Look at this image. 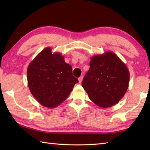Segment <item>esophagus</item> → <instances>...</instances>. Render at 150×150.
<instances>
[{"instance_id":"esophagus-1","label":"esophagus","mask_w":150,"mask_h":150,"mask_svg":"<svg viewBox=\"0 0 150 150\" xmlns=\"http://www.w3.org/2000/svg\"><path fill=\"white\" fill-rule=\"evenodd\" d=\"M82 79H83V77H82V76H81V77H80L79 78V83H80V84L82 82Z\"/></svg>"}]
</instances>
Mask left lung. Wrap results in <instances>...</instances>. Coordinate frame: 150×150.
I'll list each match as a JSON object with an SVG mask.
<instances>
[{"label": "left lung", "instance_id": "left-lung-1", "mask_svg": "<svg viewBox=\"0 0 150 150\" xmlns=\"http://www.w3.org/2000/svg\"><path fill=\"white\" fill-rule=\"evenodd\" d=\"M82 86L90 100L106 108L116 104L128 90L129 72L115 53L106 52L91 58Z\"/></svg>", "mask_w": 150, "mask_h": 150}]
</instances>
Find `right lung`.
<instances>
[{
  "instance_id": "add662e5",
  "label": "right lung",
  "mask_w": 150,
  "mask_h": 150,
  "mask_svg": "<svg viewBox=\"0 0 150 150\" xmlns=\"http://www.w3.org/2000/svg\"><path fill=\"white\" fill-rule=\"evenodd\" d=\"M46 47L35 57L27 69L28 84L34 98L48 108L62 103L79 82L72 74V67L65 62L61 53H52Z\"/></svg>"
}]
</instances>
